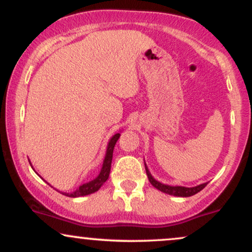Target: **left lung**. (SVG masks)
I'll return each instance as SVG.
<instances>
[{
    "label": "left lung",
    "instance_id": "left-lung-1",
    "mask_svg": "<svg viewBox=\"0 0 252 252\" xmlns=\"http://www.w3.org/2000/svg\"><path fill=\"white\" fill-rule=\"evenodd\" d=\"M146 172H147V175H148L150 184H152L155 189H160L161 192L167 193V194H170V195L192 196V195L196 194L198 192H200V190L202 189H205L207 185V184H202V185H199V186H196V187H190V189H189V187H182V186H168V185H163V184H161V182L156 181L155 179L150 175L149 170L147 167H146Z\"/></svg>",
    "mask_w": 252,
    "mask_h": 252
}]
</instances>
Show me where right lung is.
I'll return each instance as SVG.
<instances>
[{"mask_svg":"<svg viewBox=\"0 0 252 252\" xmlns=\"http://www.w3.org/2000/svg\"><path fill=\"white\" fill-rule=\"evenodd\" d=\"M121 134H116L112 136V138L110 140V142L108 144V149H106V155L105 158H104L103 162V167L102 170H100L99 175L97 176L94 180L88 182V184H84L82 186H79V189L77 190H74L73 193H67V196H72V198H76V196H83V195H88L91 194V193L97 192L98 189H100V186L108 180L109 174H110V169H111V162H112V154H114V148L115 144H116L117 140L120 138Z\"/></svg>","mask_w":252,"mask_h":252,"instance_id":"obj_1","label":"right lung"}]
</instances>
